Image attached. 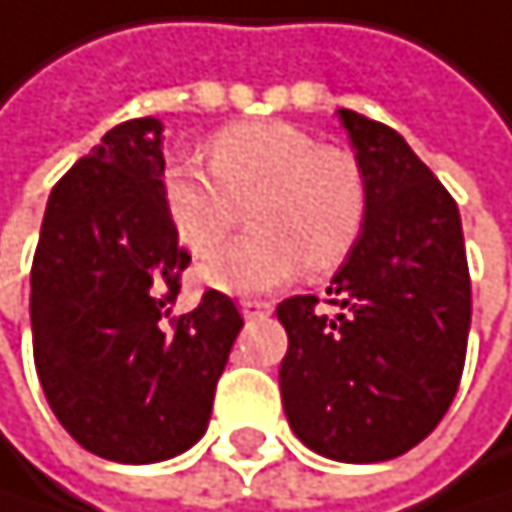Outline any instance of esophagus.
Returning a JSON list of instances; mask_svg holds the SVG:
<instances>
[{
	"label": "esophagus",
	"instance_id": "34e87169",
	"mask_svg": "<svg viewBox=\"0 0 512 512\" xmlns=\"http://www.w3.org/2000/svg\"><path fill=\"white\" fill-rule=\"evenodd\" d=\"M240 312H243L247 319H259V316H269V312H272V303H269V300H243V303H240Z\"/></svg>",
	"mask_w": 512,
	"mask_h": 512
}]
</instances>
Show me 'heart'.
<instances>
[{"label":"heart","mask_w":512,"mask_h":512,"mask_svg":"<svg viewBox=\"0 0 512 512\" xmlns=\"http://www.w3.org/2000/svg\"><path fill=\"white\" fill-rule=\"evenodd\" d=\"M209 165L174 159L162 174L165 206L181 243L209 256L250 209L253 237L203 265L212 287L247 294L297 278L328 275L350 259L369 222V178L350 149L322 146L287 121L218 131Z\"/></svg>","instance_id":"heart-1"}]
</instances>
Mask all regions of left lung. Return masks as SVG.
Here are the masks:
<instances>
[{
  "mask_svg": "<svg viewBox=\"0 0 512 512\" xmlns=\"http://www.w3.org/2000/svg\"><path fill=\"white\" fill-rule=\"evenodd\" d=\"M369 178V222L319 297H287L281 400L294 435L381 463L435 432L466 363L472 284L460 209L394 127L338 112Z\"/></svg>",
  "mask_w": 512,
  "mask_h": 512,
  "instance_id": "obj_1",
  "label": "left lung"
}]
</instances>
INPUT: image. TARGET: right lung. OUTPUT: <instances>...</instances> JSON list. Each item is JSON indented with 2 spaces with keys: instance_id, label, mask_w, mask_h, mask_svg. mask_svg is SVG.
Instances as JSON below:
<instances>
[{
  "instance_id": "1",
  "label": "right lung",
  "mask_w": 512,
  "mask_h": 512,
  "mask_svg": "<svg viewBox=\"0 0 512 512\" xmlns=\"http://www.w3.org/2000/svg\"><path fill=\"white\" fill-rule=\"evenodd\" d=\"M162 174V124H115L52 187L30 269L43 394L80 447L115 463L168 460L203 438L243 325L222 290L171 312L190 253Z\"/></svg>"
}]
</instances>
